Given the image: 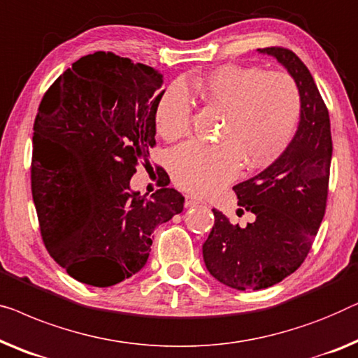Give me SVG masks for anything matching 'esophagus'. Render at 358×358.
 <instances>
[{"mask_svg":"<svg viewBox=\"0 0 358 358\" xmlns=\"http://www.w3.org/2000/svg\"><path fill=\"white\" fill-rule=\"evenodd\" d=\"M196 205H206V203L203 200L196 199V196H192V195L185 196V206H196Z\"/></svg>","mask_w":358,"mask_h":358,"instance_id":"obj_1","label":"esophagus"}]
</instances>
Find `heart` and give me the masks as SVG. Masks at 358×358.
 I'll return each mask as SVG.
<instances>
[{
	"instance_id": "obj_1",
	"label": "heart",
	"mask_w": 358,
	"mask_h": 358,
	"mask_svg": "<svg viewBox=\"0 0 358 358\" xmlns=\"http://www.w3.org/2000/svg\"><path fill=\"white\" fill-rule=\"evenodd\" d=\"M205 106L224 113L217 145L187 142L168 158L173 182L195 195H210L239 176L241 166L258 169L271 163L294 136L302 98L286 72L224 64L190 84ZM155 122L164 141L189 132L192 101L182 85L159 93Z\"/></svg>"
}]
</instances>
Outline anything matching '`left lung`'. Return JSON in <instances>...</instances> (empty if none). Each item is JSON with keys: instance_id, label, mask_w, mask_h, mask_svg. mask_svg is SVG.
<instances>
[{"instance_id": "obj_1", "label": "left lung", "mask_w": 358, "mask_h": 358, "mask_svg": "<svg viewBox=\"0 0 358 358\" xmlns=\"http://www.w3.org/2000/svg\"><path fill=\"white\" fill-rule=\"evenodd\" d=\"M258 51L286 67L302 106L297 132L279 158L232 187L239 206L255 221L241 227L213 210L215 226L203 243L205 266L237 291L274 286L302 265L324 216L333 157L329 113L307 66L287 48Z\"/></svg>"}]
</instances>
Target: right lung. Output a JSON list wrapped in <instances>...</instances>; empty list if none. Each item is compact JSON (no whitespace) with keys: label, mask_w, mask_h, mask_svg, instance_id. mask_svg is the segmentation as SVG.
<instances>
[{"label":"right lung","mask_w":358,"mask_h":358,"mask_svg":"<svg viewBox=\"0 0 358 358\" xmlns=\"http://www.w3.org/2000/svg\"><path fill=\"white\" fill-rule=\"evenodd\" d=\"M163 76L113 53L82 56L41 98L34 124L32 195L46 250L66 273L110 287L141 271L155 227L184 210L166 179L131 189L150 164Z\"/></svg>","instance_id":"obj_1"}]
</instances>
